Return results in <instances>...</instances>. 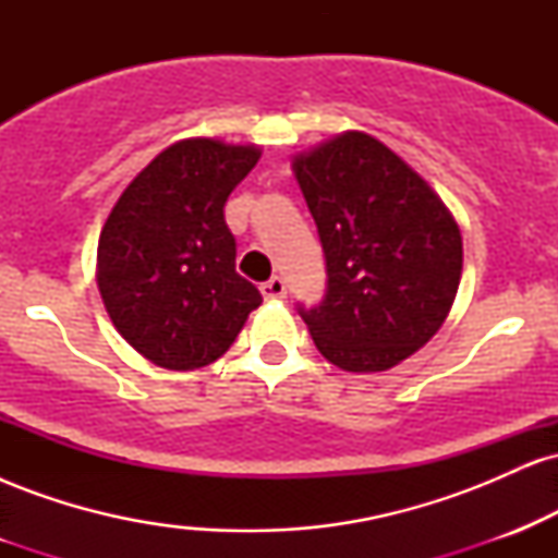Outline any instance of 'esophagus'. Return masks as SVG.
<instances>
[{"label":"esophagus","instance_id":"esophagus-1","mask_svg":"<svg viewBox=\"0 0 558 558\" xmlns=\"http://www.w3.org/2000/svg\"><path fill=\"white\" fill-rule=\"evenodd\" d=\"M259 291H262V296H265L267 301L286 299V280H283V278H278V275H275V278L267 280V283H262V286H259Z\"/></svg>","mask_w":558,"mask_h":558}]
</instances>
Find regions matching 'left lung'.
<instances>
[{
    "mask_svg": "<svg viewBox=\"0 0 558 558\" xmlns=\"http://www.w3.org/2000/svg\"><path fill=\"white\" fill-rule=\"evenodd\" d=\"M323 241L328 291L304 312L312 341L345 373H386L446 323L462 280V233L430 183L362 131L291 159Z\"/></svg>",
    "mask_w": 558,
    "mask_h": 558,
    "instance_id": "left-lung-1",
    "label": "left lung"
}]
</instances>
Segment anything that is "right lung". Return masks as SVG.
<instances>
[{
	"label": "right lung",
	"instance_id": "obj_1",
	"mask_svg": "<svg viewBox=\"0 0 558 558\" xmlns=\"http://www.w3.org/2000/svg\"><path fill=\"white\" fill-rule=\"evenodd\" d=\"M259 157L257 144L175 141L125 185L101 228L96 283L105 310L157 367L189 373L220 360L262 304L235 272L222 215Z\"/></svg>",
	"mask_w": 558,
	"mask_h": 558
}]
</instances>
